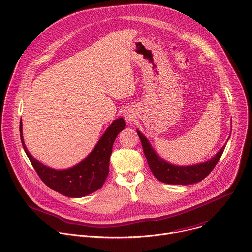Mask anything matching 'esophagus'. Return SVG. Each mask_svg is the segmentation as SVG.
<instances>
[{
    "mask_svg": "<svg viewBox=\"0 0 252 252\" xmlns=\"http://www.w3.org/2000/svg\"><path fill=\"white\" fill-rule=\"evenodd\" d=\"M125 119H126V122H131L132 120H133V114H132V112H131V110H126V112H125Z\"/></svg>",
    "mask_w": 252,
    "mask_h": 252,
    "instance_id": "obj_1",
    "label": "esophagus"
}]
</instances>
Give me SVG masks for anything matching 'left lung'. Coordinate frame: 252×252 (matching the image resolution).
Returning <instances> with one entry per match:
<instances>
[{
    "label": "left lung",
    "mask_w": 252,
    "mask_h": 252,
    "mask_svg": "<svg viewBox=\"0 0 252 252\" xmlns=\"http://www.w3.org/2000/svg\"><path fill=\"white\" fill-rule=\"evenodd\" d=\"M136 132L140 138L142 150L143 153H145L152 172L159 182L168 185L188 186L202 181L203 178H205L212 171L215 165H217L226 146L225 143V145L220 150V152L217 153V155L207 161L192 165L181 166L174 165L162 159L153 149L149 139L138 129L136 130Z\"/></svg>",
    "instance_id": "1"
}]
</instances>
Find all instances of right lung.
Here are the masks:
<instances>
[{"label": "right lung", "instance_id": "obj_1", "mask_svg": "<svg viewBox=\"0 0 252 252\" xmlns=\"http://www.w3.org/2000/svg\"><path fill=\"white\" fill-rule=\"evenodd\" d=\"M125 126L124 119L120 118L114 121L85 159L69 168L60 170L44 165L29 153L23 137L22 121L20 135L25 153L42 181L50 189L63 195L78 198L94 192L104 184L110 171L113 145Z\"/></svg>", "mask_w": 252, "mask_h": 252}]
</instances>
